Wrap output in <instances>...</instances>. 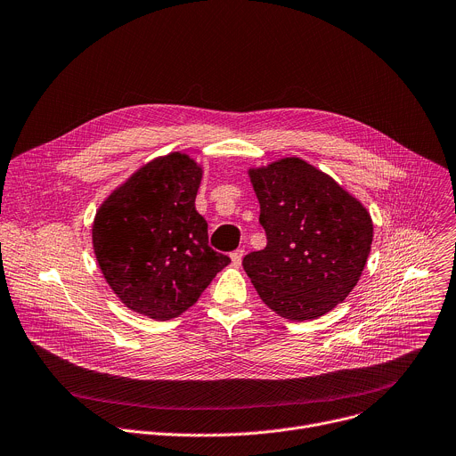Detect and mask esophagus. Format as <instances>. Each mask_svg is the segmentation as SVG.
<instances>
[{"label":"esophagus","mask_w":456,"mask_h":456,"mask_svg":"<svg viewBox=\"0 0 456 456\" xmlns=\"http://www.w3.org/2000/svg\"><path fill=\"white\" fill-rule=\"evenodd\" d=\"M243 255H245V251H243V249H236V251H232V253H231V260H232V264H234V265H240V264H241Z\"/></svg>","instance_id":"obj_1"}]
</instances>
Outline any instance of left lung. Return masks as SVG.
<instances>
[{
  "label": "left lung",
  "instance_id": "obj_1",
  "mask_svg": "<svg viewBox=\"0 0 456 456\" xmlns=\"http://www.w3.org/2000/svg\"><path fill=\"white\" fill-rule=\"evenodd\" d=\"M267 245L243 258L260 298L280 316L313 320L347 298L365 267L372 222L333 178L300 158L249 171Z\"/></svg>",
  "mask_w": 456,
  "mask_h": 456
}]
</instances>
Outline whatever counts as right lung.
Segmentation results:
<instances>
[{"instance_id":"obj_1","label":"right lung","mask_w":456,"mask_h":456,"mask_svg":"<svg viewBox=\"0 0 456 456\" xmlns=\"http://www.w3.org/2000/svg\"><path fill=\"white\" fill-rule=\"evenodd\" d=\"M200 180L196 161L173 152L134 173L96 213L100 269L118 298L140 314L176 318L231 262L209 247L207 222L194 207Z\"/></svg>"}]
</instances>
